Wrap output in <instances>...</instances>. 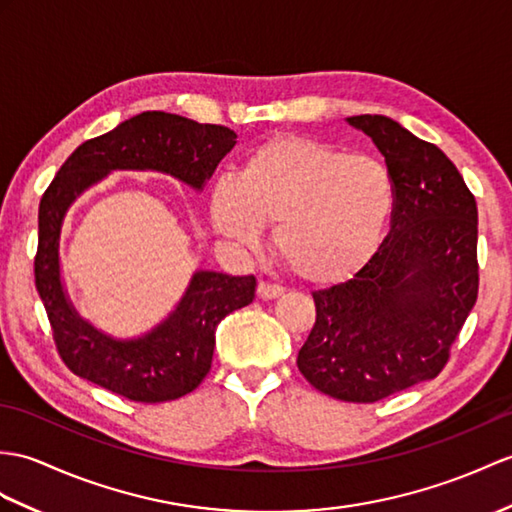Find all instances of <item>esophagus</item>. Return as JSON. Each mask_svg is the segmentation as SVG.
Segmentation results:
<instances>
[{
  "mask_svg": "<svg viewBox=\"0 0 512 512\" xmlns=\"http://www.w3.org/2000/svg\"><path fill=\"white\" fill-rule=\"evenodd\" d=\"M257 294H259V299L272 301V299H277V296L283 294V288H281V285H275V283L261 281V283L257 285Z\"/></svg>",
  "mask_w": 512,
  "mask_h": 512,
  "instance_id": "1",
  "label": "esophagus"
}]
</instances>
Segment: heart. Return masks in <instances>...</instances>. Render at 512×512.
<instances>
[{
    "instance_id": "b5f03b06",
    "label": "heart",
    "mask_w": 512,
    "mask_h": 512,
    "mask_svg": "<svg viewBox=\"0 0 512 512\" xmlns=\"http://www.w3.org/2000/svg\"><path fill=\"white\" fill-rule=\"evenodd\" d=\"M395 181L382 161L303 135H275L248 150L240 172L209 187V220L253 251L264 222L296 277L331 285L351 279L382 246L395 213Z\"/></svg>"
}]
</instances>
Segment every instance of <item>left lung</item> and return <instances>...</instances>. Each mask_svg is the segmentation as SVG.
Listing matches in <instances>:
<instances>
[{"instance_id":"8db88e82","label":"left lung","mask_w":512,"mask_h":512,"mask_svg":"<svg viewBox=\"0 0 512 512\" xmlns=\"http://www.w3.org/2000/svg\"><path fill=\"white\" fill-rule=\"evenodd\" d=\"M347 122L395 181L390 233L353 279L314 292L299 371L325 395L373 403L434 379L478 299V207L441 148L386 115Z\"/></svg>"}]
</instances>
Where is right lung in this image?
<instances>
[{
  "mask_svg": "<svg viewBox=\"0 0 512 512\" xmlns=\"http://www.w3.org/2000/svg\"><path fill=\"white\" fill-rule=\"evenodd\" d=\"M227 126L146 111L85 141L61 165L39 205V251L34 279L54 331L56 349L74 375L130 401L159 403L187 395L205 379L224 316L255 299L253 275L196 270L181 301L157 327L137 338H113L71 305L61 277V231L76 198L115 170L163 172L196 192L231 148Z\"/></svg>",
  "mask_w": 512,
  "mask_h": 512,
  "instance_id": "1",
  "label": "right lung"
}]
</instances>
